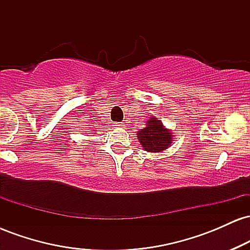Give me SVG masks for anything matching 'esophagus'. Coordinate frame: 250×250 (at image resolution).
Wrapping results in <instances>:
<instances>
[{
  "mask_svg": "<svg viewBox=\"0 0 250 250\" xmlns=\"http://www.w3.org/2000/svg\"><path fill=\"white\" fill-rule=\"evenodd\" d=\"M113 125H115V127H120V128H123V127H125V125H123L122 122H114Z\"/></svg>",
  "mask_w": 250,
  "mask_h": 250,
  "instance_id": "34e87169",
  "label": "esophagus"
}]
</instances>
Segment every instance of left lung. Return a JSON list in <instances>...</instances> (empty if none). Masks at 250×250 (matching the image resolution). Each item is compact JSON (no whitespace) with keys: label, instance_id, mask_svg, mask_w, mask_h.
<instances>
[{"label":"left lung","instance_id":"left-lung-1","mask_svg":"<svg viewBox=\"0 0 250 250\" xmlns=\"http://www.w3.org/2000/svg\"><path fill=\"white\" fill-rule=\"evenodd\" d=\"M137 137L145 150L149 153H159L170 146L173 135L168 129L163 127L156 117H153L148 121L147 127L137 133Z\"/></svg>","mask_w":250,"mask_h":250}]
</instances>
